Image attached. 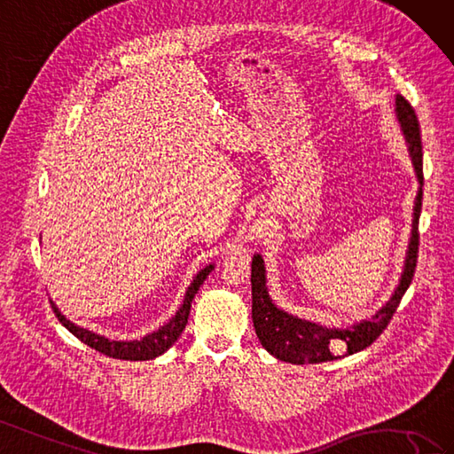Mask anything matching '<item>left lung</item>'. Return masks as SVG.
I'll return each instance as SVG.
<instances>
[{
    "label": "left lung",
    "instance_id": "left-lung-1",
    "mask_svg": "<svg viewBox=\"0 0 454 454\" xmlns=\"http://www.w3.org/2000/svg\"><path fill=\"white\" fill-rule=\"evenodd\" d=\"M395 110L401 121L403 133H405L412 164L419 176L420 189L416 194L414 204V219H412V237L409 244V254L405 260V269L399 280V286L394 296L369 321H363L348 330H330L315 323L301 321L298 317H292L285 311L277 309L273 301L269 300L265 288V269L262 255H254L252 260V321L255 334L260 338L262 346L275 355L277 359L294 363V364H317L344 357V355L357 353L369 348L372 341L387 328L391 317L397 311L403 294L407 292L412 283L416 262H419V217L422 210V139H420V124L416 118L414 108L403 95L395 97ZM336 350H344V354H336Z\"/></svg>",
    "mask_w": 454,
    "mask_h": 454
}]
</instances>
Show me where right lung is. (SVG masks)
Here are the masks:
<instances>
[{
  "instance_id": "right-lung-1",
  "label": "right lung",
  "mask_w": 454,
  "mask_h": 454,
  "mask_svg": "<svg viewBox=\"0 0 454 454\" xmlns=\"http://www.w3.org/2000/svg\"><path fill=\"white\" fill-rule=\"evenodd\" d=\"M212 269H214V265H207V267L202 269V271L197 277H194L192 285L189 286V290L185 294V301H183L179 311L176 313V317H171V321L168 325H164L162 328H158L156 333H153V334H146L145 338L133 340V341H110L103 336H97V334L90 333V330L80 328L74 323H70L68 318L60 315V311L55 308V303L51 300H49V303H51V309L57 315L59 323H63V326L68 328L70 333L74 334L80 341H83L85 346H90L91 349L99 351V353L106 355V357H113V359L146 361V359H154V357H158V355H162L181 336L183 328L187 326V321H189L191 303H192L194 294L199 292L200 285L204 283L206 277L210 275Z\"/></svg>"
}]
</instances>
